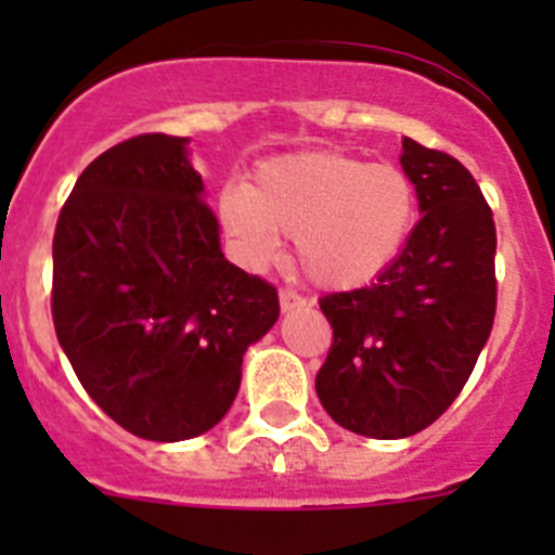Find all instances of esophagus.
Wrapping results in <instances>:
<instances>
[{
	"instance_id": "obj_1",
	"label": "esophagus",
	"mask_w": 555,
	"mask_h": 555,
	"mask_svg": "<svg viewBox=\"0 0 555 555\" xmlns=\"http://www.w3.org/2000/svg\"><path fill=\"white\" fill-rule=\"evenodd\" d=\"M308 306V300L302 294H297L294 288H281V308L283 311H294V308Z\"/></svg>"
}]
</instances>
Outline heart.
<instances>
[{"instance_id":"obj_1","label":"heart","mask_w":555,"mask_h":555,"mask_svg":"<svg viewBox=\"0 0 555 555\" xmlns=\"http://www.w3.org/2000/svg\"><path fill=\"white\" fill-rule=\"evenodd\" d=\"M416 185L400 166L370 164L345 152H302L255 169L249 189L219 197V219L238 255L263 267L281 238L322 288L377 281L403 253L416 224Z\"/></svg>"}]
</instances>
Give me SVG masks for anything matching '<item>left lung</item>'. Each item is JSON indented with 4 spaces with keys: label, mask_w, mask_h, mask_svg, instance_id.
<instances>
[{
    "label": "left lung",
    "mask_w": 555,
    "mask_h": 555,
    "mask_svg": "<svg viewBox=\"0 0 555 555\" xmlns=\"http://www.w3.org/2000/svg\"><path fill=\"white\" fill-rule=\"evenodd\" d=\"M423 219L372 286L320 300L333 327L317 395L341 428L405 439L469 380L498 308L492 208L453 155L403 141Z\"/></svg>",
    "instance_id": "obj_1"
}]
</instances>
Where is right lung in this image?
I'll list each match as a JSON object with an SVG mask.
<instances>
[{
	"label": "right lung",
	"mask_w": 555,
	"mask_h": 555,
	"mask_svg": "<svg viewBox=\"0 0 555 555\" xmlns=\"http://www.w3.org/2000/svg\"><path fill=\"white\" fill-rule=\"evenodd\" d=\"M278 288L233 267L185 139L144 132L86 166L52 238V322L82 389L150 442L228 414Z\"/></svg>",
	"instance_id": "add662e5"
}]
</instances>
